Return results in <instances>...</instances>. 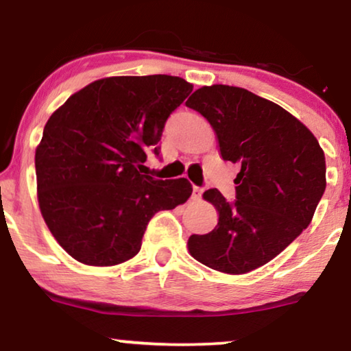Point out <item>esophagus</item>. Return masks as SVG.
Segmentation results:
<instances>
[{
    "label": "esophagus",
    "mask_w": 351,
    "mask_h": 351,
    "mask_svg": "<svg viewBox=\"0 0 351 351\" xmlns=\"http://www.w3.org/2000/svg\"><path fill=\"white\" fill-rule=\"evenodd\" d=\"M201 195H203V189H201V186H193V193H191V199L198 201V199H201Z\"/></svg>",
    "instance_id": "1"
}]
</instances>
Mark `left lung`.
Wrapping results in <instances>:
<instances>
[{
  "mask_svg": "<svg viewBox=\"0 0 351 351\" xmlns=\"http://www.w3.org/2000/svg\"><path fill=\"white\" fill-rule=\"evenodd\" d=\"M186 107L208 119L225 161L237 162V201L217 189L203 198L217 209L213 232L191 234V257L243 275L265 265L313 219L326 190L324 152L304 123L270 100L227 84L203 86Z\"/></svg>",
  "mask_w": 351,
  "mask_h": 351,
  "instance_id": "obj_1",
  "label": "left lung"
}]
</instances>
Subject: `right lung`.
<instances>
[{"label":"right lung","mask_w":351,"mask_h":351,"mask_svg":"<svg viewBox=\"0 0 351 351\" xmlns=\"http://www.w3.org/2000/svg\"><path fill=\"white\" fill-rule=\"evenodd\" d=\"M191 90L179 76H110L70 95L47 119L35 153L38 203L75 261H129L153 215L190 198L184 177L160 180L138 169L148 150L160 155L166 119Z\"/></svg>","instance_id":"1"}]
</instances>
